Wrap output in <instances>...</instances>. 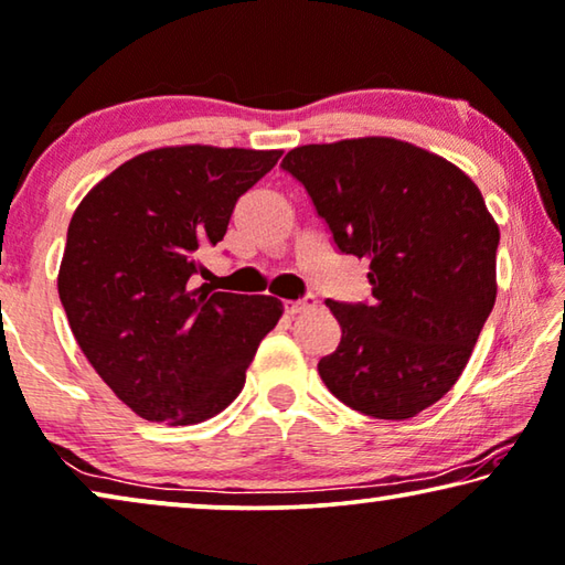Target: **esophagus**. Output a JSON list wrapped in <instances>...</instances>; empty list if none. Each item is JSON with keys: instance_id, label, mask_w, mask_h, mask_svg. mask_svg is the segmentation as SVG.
I'll list each match as a JSON object with an SVG mask.
<instances>
[{"instance_id": "esophagus-1", "label": "esophagus", "mask_w": 565, "mask_h": 565, "mask_svg": "<svg viewBox=\"0 0 565 565\" xmlns=\"http://www.w3.org/2000/svg\"><path fill=\"white\" fill-rule=\"evenodd\" d=\"M317 307V297H305V299H297V301H286V311H289V315H305V311H309V309H315Z\"/></svg>"}]
</instances>
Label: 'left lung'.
<instances>
[{
  "label": "left lung",
  "instance_id": "left-lung-1",
  "mask_svg": "<svg viewBox=\"0 0 565 565\" xmlns=\"http://www.w3.org/2000/svg\"><path fill=\"white\" fill-rule=\"evenodd\" d=\"M342 254L370 260V305L327 299L342 340L319 360L334 398L406 420L459 381L498 299L500 228L457 164L391 137L291 149Z\"/></svg>",
  "mask_w": 565,
  "mask_h": 565
}]
</instances>
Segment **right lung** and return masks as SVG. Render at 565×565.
Segmentation results:
<instances>
[{"label": "right lung", "mask_w": 565, "mask_h": 565, "mask_svg": "<svg viewBox=\"0 0 565 565\" xmlns=\"http://www.w3.org/2000/svg\"><path fill=\"white\" fill-rule=\"evenodd\" d=\"M279 149L162 147L104 177L67 225L57 294L75 342L134 414L192 426L243 391L276 297L210 291L200 250L228 231L243 192Z\"/></svg>", "instance_id": "right-lung-1"}]
</instances>
